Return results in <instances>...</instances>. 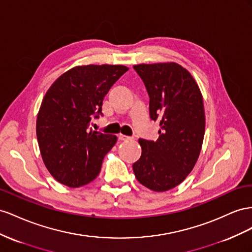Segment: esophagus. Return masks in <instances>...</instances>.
<instances>
[{
  "mask_svg": "<svg viewBox=\"0 0 252 252\" xmlns=\"http://www.w3.org/2000/svg\"><path fill=\"white\" fill-rule=\"evenodd\" d=\"M118 139L121 140V141H126V140H132L133 138H132V137H128V136H126V135L119 134V135H118Z\"/></svg>",
  "mask_w": 252,
  "mask_h": 252,
  "instance_id": "esophagus-1",
  "label": "esophagus"
}]
</instances>
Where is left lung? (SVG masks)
Returning a JSON list of instances; mask_svg holds the SVG:
<instances>
[{"label":"left lung","mask_w":252,"mask_h":252,"mask_svg":"<svg viewBox=\"0 0 252 252\" xmlns=\"http://www.w3.org/2000/svg\"><path fill=\"white\" fill-rule=\"evenodd\" d=\"M133 67L150 97V118L160 126L156 141L139 139L142 152L133 171L150 190L168 191L185 181L198 159L205 135L203 96L192 75L177 63Z\"/></svg>","instance_id":"1"}]
</instances>
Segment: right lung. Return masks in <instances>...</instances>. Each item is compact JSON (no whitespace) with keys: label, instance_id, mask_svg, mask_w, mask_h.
Returning <instances> with one entry per match:
<instances>
[{"label":"right lung","instance_id":"right-lung-1","mask_svg":"<svg viewBox=\"0 0 252 252\" xmlns=\"http://www.w3.org/2000/svg\"><path fill=\"white\" fill-rule=\"evenodd\" d=\"M127 70L126 66L109 64L76 66L46 92L35 130L42 159L56 181L78 188L98 176L117 137L89 132V127L93 118L102 115L107 92Z\"/></svg>","mask_w":252,"mask_h":252}]
</instances>
